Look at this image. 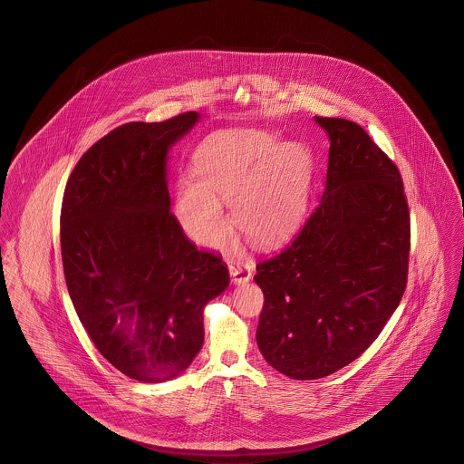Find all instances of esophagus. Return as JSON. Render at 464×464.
<instances>
[{
    "label": "esophagus",
    "mask_w": 464,
    "mask_h": 464,
    "mask_svg": "<svg viewBox=\"0 0 464 464\" xmlns=\"http://www.w3.org/2000/svg\"><path fill=\"white\" fill-rule=\"evenodd\" d=\"M228 270H230L232 281L236 285H243V283L250 281V277H252V268L246 263H241V261H230Z\"/></svg>",
    "instance_id": "1"
}]
</instances>
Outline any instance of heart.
<instances>
[{"label": "heart", "mask_w": 464, "mask_h": 464, "mask_svg": "<svg viewBox=\"0 0 464 464\" xmlns=\"http://www.w3.org/2000/svg\"><path fill=\"white\" fill-rule=\"evenodd\" d=\"M196 174L176 183V216L201 245H221L230 236L223 203L256 243L283 237L308 201L311 156L301 144H281L270 131L239 130L210 135L194 156Z\"/></svg>", "instance_id": "heart-1"}]
</instances>
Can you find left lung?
Returning <instances> with one entry per match:
<instances>
[{
    "instance_id": "obj_1",
    "label": "left lung",
    "mask_w": 464,
    "mask_h": 464,
    "mask_svg": "<svg viewBox=\"0 0 464 464\" xmlns=\"http://www.w3.org/2000/svg\"><path fill=\"white\" fill-rule=\"evenodd\" d=\"M314 121L331 140L324 196L254 277L265 294L257 345L294 380L324 378L356 360L398 308L409 277L400 169L358 124Z\"/></svg>"
}]
</instances>
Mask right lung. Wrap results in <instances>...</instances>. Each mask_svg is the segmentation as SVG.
<instances>
[{
    "instance_id": "obj_1",
    "label": "right lung",
    "mask_w": 464,
    "mask_h": 464,
    "mask_svg": "<svg viewBox=\"0 0 464 464\" xmlns=\"http://www.w3.org/2000/svg\"><path fill=\"white\" fill-rule=\"evenodd\" d=\"M196 111L128 122L73 167L61 205L70 299L99 353L126 376L158 383L203 345V309L228 286L221 256L185 236L169 210V148Z\"/></svg>"
}]
</instances>
